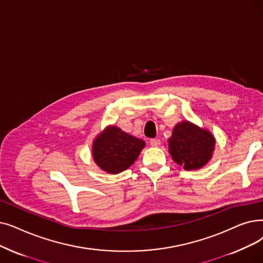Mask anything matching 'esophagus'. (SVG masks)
<instances>
[{"label":"esophagus","instance_id":"obj_1","mask_svg":"<svg viewBox=\"0 0 263 263\" xmlns=\"http://www.w3.org/2000/svg\"><path fill=\"white\" fill-rule=\"evenodd\" d=\"M149 143H151V146H153V147H158V146H160V140L159 139H152L151 141H149Z\"/></svg>","mask_w":263,"mask_h":263}]
</instances>
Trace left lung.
Segmentation results:
<instances>
[{
  "label": "left lung",
  "mask_w": 263,
  "mask_h": 263,
  "mask_svg": "<svg viewBox=\"0 0 263 263\" xmlns=\"http://www.w3.org/2000/svg\"><path fill=\"white\" fill-rule=\"evenodd\" d=\"M167 143L173 161L186 171H192L203 167L212 159L216 139L210 130L182 120L175 124Z\"/></svg>",
  "instance_id": "left-lung-1"
}]
</instances>
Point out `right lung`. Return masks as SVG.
Masks as SVG:
<instances>
[{"label": "right lung", "mask_w": 263, "mask_h": 263, "mask_svg": "<svg viewBox=\"0 0 263 263\" xmlns=\"http://www.w3.org/2000/svg\"><path fill=\"white\" fill-rule=\"evenodd\" d=\"M145 145L143 140L110 124L96 136L91 154L102 171L118 174L135 162Z\"/></svg>", "instance_id": "right-lung-1"}]
</instances>
